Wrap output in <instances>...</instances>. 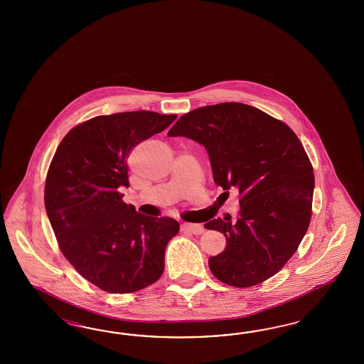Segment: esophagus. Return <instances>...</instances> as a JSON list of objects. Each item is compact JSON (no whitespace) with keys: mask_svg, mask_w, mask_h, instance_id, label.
<instances>
[{"mask_svg":"<svg viewBox=\"0 0 364 364\" xmlns=\"http://www.w3.org/2000/svg\"><path fill=\"white\" fill-rule=\"evenodd\" d=\"M181 230L186 232H191L193 235H201L204 232V227L201 224H183L181 225Z\"/></svg>","mask_w":364,"mask_h":364,"instance_id":"1","label":"esophagus"}]
</instances>
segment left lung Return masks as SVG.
I'll list each match as a JSON object with an SVG mask.
<instances>
[{"instance_id":"left-lung-1","label":"left lung","mask_w":364,"mask_h":364,"mask_svg":"<svg viewBox=\"0 0 364 364\" xmlns=\"http://www.w3.org/2000/svg\"><path fill=\"white\" fill-rule=\"evenodd\" d=\"M201 144L213 180L240 196L236 221H208L221 232L225 250L208 260L210 272L228 286H255L277 274L309 230L314 169L298 136L284 122L242 102L192 110L169 129Z\"/></svg>"}]
</instances>
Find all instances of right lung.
I'll use <instances>...</instances> for the list:
<instances>
[{
  "mask_svg": "<svg viewBox=\"0 0 364 364\" xmlns=\"http://www.w3.org/2000/svg\"><path fill=\"white\" fill-rule=\"evenodd\" d=\"M176 114L149 110L97 116L69 131L45 183V208L61 252L92 284L129 294L154 284L164 271L168 242L180 225L127 205V157Z\"/></svg>",
  "mask_w": 364,
  "mask_h": 364,
  "instance_id": "add662e5",
  "label": "right lung"
}]
</instances>
